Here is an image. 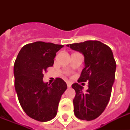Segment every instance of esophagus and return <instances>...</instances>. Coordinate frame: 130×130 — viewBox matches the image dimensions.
<instances>
[{
    "mask_svg": "<svg viewBox=\"0 0 130 130\" xmlns=\"http://www.w3.org/2000/svg\"><path fill=\"white\" fill-rule=\"evenodd\" d=\"M67 86L68 88H70L71 86V82H67Z\"/></svg>",
    "mask_w": 130,
    "mask_h": 130,
    "instance_id": "1",
    "label": "esophagus"
}]
</instances>
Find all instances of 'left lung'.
Listing matches in <instances>:
<instances>
[{"mask_svg":"<svg viewBox=\"0 0 130 130\" xmlns=\"http://www.w3.org/2000/svg\"><path fill=\"white\" fill-rule=\"evenodd\" d=\"M67 46L83 55L84 68L78 82L88 81V89L85 92L82 86L72 84L76 93L73 101L74 114L78 119L91 121L102 114L111 98L116 70L113 53L108 46L97 40Z\"/></svg>","mask_w":130,"mask_h":130,"instance_id":"8db88e82","label":"left lung"}]
</instances>
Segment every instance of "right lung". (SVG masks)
<instances>
[{"label": "right lung", "instance_id": "add662e5", "mask_svg": "<svg viewBox=\"0 0 130 130\" xmlns=\"http://www.w3.org/2000/svg\"><path fill=\"white\" fill-rule=\"evenodd\" d=\"M63 46L44 42L28 44L20 50L15 60L14 76L18 100L25 113L37 121H50L57 115L61 96L67 88L61 78L51 84L43 81V73L53 66L56 53Z\"/></svg>", "mask_w": 130, "mask_h": 130}]
</instances>
